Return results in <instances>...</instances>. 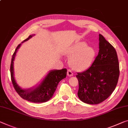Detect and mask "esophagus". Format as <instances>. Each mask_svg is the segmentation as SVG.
I'll list each match as a JSON object with an SVG mask.
<instances>
[{
    "instance_id": "1",
    "label": "esophagus",
    "mask_w": 128,
    "mask_h": 128,
    "mask_svg": "<svg viewBox=\"0 0 128 128\" xmlns=\"http://www.w3.org/2000/svg\"><path fill=\"white\" fill-rule=\"evenodd\" d=\"M67 75L69 77H71L73 76V73L70 70H67Z\"/></svg>"
}]
</instances>
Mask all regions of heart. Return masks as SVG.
Returning <instances> with one entry per match:
<instances>
[{"instance_id":"1","label":"heart","mask_w":128,"mask_h":128,"mask_svg":"<svg viewBox=\"0 0 128 128\" xmlns=\"http://www.w3.org/2000/svg\"><path fill=\"white\" fill-rule=\"evenodd\" d=\"M95 54L94 48L86 45L84 42H75L66 52V56L70 58V66L77 71H83L90 67L94 60Z\"/></svg>"}]
</instances>
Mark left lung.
I'll return each instance as SVG.
<instances>
[{"mask_svg": "<svg viewBox=\"0 0 128 128\" xmlns=\"http://www.w3.org/2000/svg\"><path fill=\"white\" fill-rule=\"evenodd\" d=\"M120 69L114 48L99 34V52L90 68L78 73V98L88 104H98L110 96L118 82Z\"/></svg>", "mask_w": 128, "mask_h": 128, "instance_id": "8db88e82", "label": "left lung"}]
</instances>
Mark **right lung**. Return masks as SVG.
Listing matches in <instances>:
<instances>
[{"label": "right lung", "mask_w": 128, "mask_h": 128, "mask_svg": "<svg viewBox=\"0 0 128 128\" xmlns=\"http://www.w3.org/2000/svg\"><path fill=\"white\" fill-rule=\"evenodd\" d=\"M33 36L32 35L29 36V37L24 40L22 42L27 41ZM21 44H19L16 48L12 57L11 66H10L11 80L14 88L19 96L24 100L35 103L46 102L52 97L58 82L62 79L66 78L67 70L65 68L60 70H50L38 86L26 90L21 88L16 82L14 78V61L15 60L16 54Z\"/></svg>", "instance_id": "1"}]
</instances>
